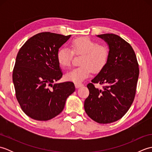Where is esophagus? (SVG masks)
<instances>
[{
  "instance_id": "obj_1",
  "label": "esophagus",
  "mask_w": 152,
  "mask_h": 152,
  "mask_svg": "<svg viewBox=\"0 0 152 152\" xmlns=\"http://www.w3.org/2000/svg\"><path fill=\"white\" fill-rule=\"evenodd\" d=\"M83 86V85L81 83H75V87L76 88H80V87H82Z\"/></svg>"
}]
</instances>
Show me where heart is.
<instances>
[{
    "mask_svg": "<svg viewBox=\"0 0 152 152\" xmlns=\"http://www.w3.org/2000/svg\"><path fill=\"white\" fill-rule=\"evenodd\" d=\"M70 49L63 47L58 50L57 59L64 69L69 67L72 62L73 53L82 56L80 66L66 72L65 79L75 83L83 82L93 72H99L104 69L109 59L110 50L107 46L99 44L89 37H79L70 42Z\"/></svg>",
    "mask_w": 152,
    "mask_h": 152,
    "instance_id": "1",
    "label": "heart"
}]
</instances>
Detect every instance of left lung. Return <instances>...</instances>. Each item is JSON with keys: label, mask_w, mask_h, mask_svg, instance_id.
<instances>
[{"label": "left lung", "mask_w": 152, "mask_h": 152, "mask_svg": "<svg viewBox=\"0 0 152 152\" xmlns=\"http://www.w3.org/2000/svg\"><path fill=\"white\" fill-rule=\"evenodd\" d=\"M107 42L109 59L104 69L87 86L86 114L93 120L106 124L121 119L130 108L136 94L139 68L136 55L127 42L114 34H99ZM96 83L103 86L96 88Z\"/></svg>", "instance_id": "obj_1"}]
</instances>
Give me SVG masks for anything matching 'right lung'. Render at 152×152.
<instances>
[{"mask_svg": "<svg viewBox=\"0 0 152 152\" xmlns=\"http://www.w3.org/2000/svg\"><path fill=\"white\" fill-rule=\"evenodd\" d=\"M70 36L43 32L27 40L18 51L12 74L16 99L25 114L35 120L59 115L75 91L73 82L53 84L63 76L57 53Z\"/></svg>", "mask_w": 152, "mask_h": 152, "instance_id": "right-lung-1", "label": "right lung"}]
</instances>
